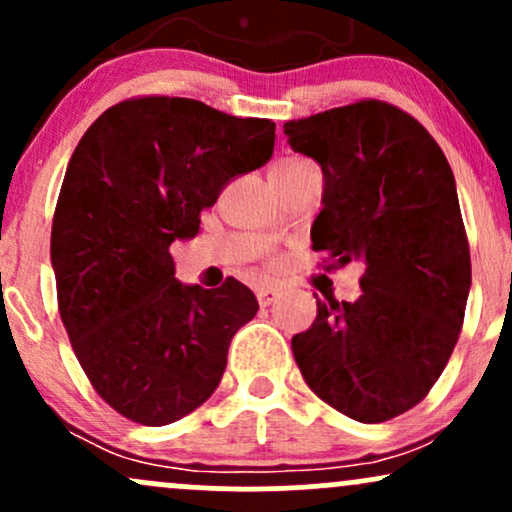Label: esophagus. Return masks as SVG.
<instances>
[{
  "instance_id": "1",
  "label": "esophagus",
  "mask_w": 512,
  "mask_h": 512,
  "mask_svg": "<svg viewBox=\"0 0 512 512\" xmlns=\"http://www.w3.org/2000/svg\"><path fill=\"white\" fill-rule=\"evenodd\" d=\"M257 301H260L262 308H267V305H272L276 298H279V291L276 289H257Z\"/></svg>"
}]
</instances>
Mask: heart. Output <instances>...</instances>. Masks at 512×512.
I'll return each instance as SVG.
<instances>
[{
	"label": "heart",
	"instance_id": "1",
	"mask_svg": "<svg viewBox=\"0 0 512 512\" xmlns=\"http://www.w3.org/2000/svg\"><path fill=\"white\" fill-rule=\"evenodd\" d=\"M291 161H298V158H291ZM291 161H284V163H291Z\"/></svg>",
	"mask_w": 512,
	"mask_h": 512
}]
</instances>
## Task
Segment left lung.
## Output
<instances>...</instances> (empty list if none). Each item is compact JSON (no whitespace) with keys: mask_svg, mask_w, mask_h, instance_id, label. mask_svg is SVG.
Masks as SVG:
<instances>
[{"mask_svg":"<svg viewBox=\"0 0 512 512\" xmlns=\"http://www.w3.org/2000/svg\"><path fill=\"white\" fill-rule=\"evenodd\" d=\"M284 134L322 168L313 248L366 267L354 303L317 298L293 356L349 419H395L428 395L462 330L472 262L455 175L414 117L380 101L289 120Z\"/></svg>","mask_w":512,"mask_h":512,"instance_id":"left-lung-1","label":"left lung"}]
</instances>
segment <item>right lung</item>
<instances>
[{"label":"right lung","instance_id":"right-lung-1","mask_svg":"<svg viewBox=\"0 0 512 512\" xmlns=\"http://www.w3.org/2000/svg\"><path fill=\"white\" fill-rule=\"evenodd\" d=\"M274 127L192 98H134L105 110L69 158L50 238L60 315L98 395L137 424L202 407L260 308L236 279L182 284L168 250L197 236L228 182L272 158Z\"/></svg>","mask_w":512,"mask_h":512}]
</instances>
